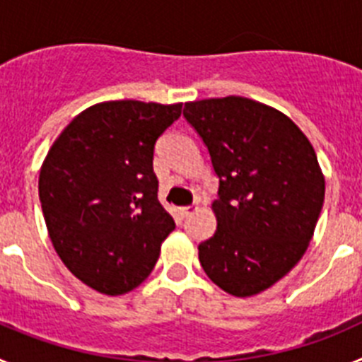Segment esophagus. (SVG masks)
<instances>
[{
  "instance_id": "1",
  "label": "esophagus",
  "mask_w": 362,
  "mask_h": 362,
  "mask_svg": "<svg viewBox=\"0 0 362 362\" xmlns=\"http://www.w3.org/2000/svg\"><path fill=\"white\" fill-rule=\"evenodd\" d=\"M196 210H197L196 204H188V206L179 209V214H181V217H188V216H192V214L196 212Z\"/></svg>"
}]
</instances>
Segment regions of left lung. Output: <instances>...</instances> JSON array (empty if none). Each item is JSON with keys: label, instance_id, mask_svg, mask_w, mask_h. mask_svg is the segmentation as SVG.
Returning a JSON list of instances; mask_svg holds the SVG:
<instances>
[{"label": "left lung", "instance_id": "8db88e82", "mask_svg": "<svg viewBox=\"0 0 362 362\" xmlns=\"http://www.w3.org/2000/svg\"><path fill=\"white\" fill-rule=\"evenodd\" d=\"M183 116L219 179L217 230L197 246L201 267L232 296L263 292L299 263L317 225L325 179L315 150L292 119L241 95L185 103Z\"/></svg>", "mask_w": 362, "mask_h": 362}]
</instances>
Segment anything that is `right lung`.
<instances>
[{
	"instance_id": "obj_1",
	"label": "right lung",
	"mask_w": 362,
	"mask_h": 362,
	"mask_svg": "<svg viewBox=\"0 0 362 362\" xmlns=\"http://www.w3.org/2000/svg\"><path fill=\"white\" fill-rule=\"evenodd\" d=\"M183 105L107 101L57 137L40 174L49 235L65 267L108 296L150 276L175 223L158 199L153 150Z\"/></svg>"
}]
</instances>
